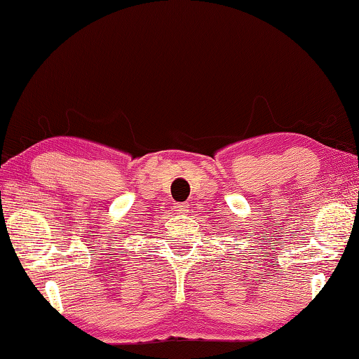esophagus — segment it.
<instances>
[{
  "label": "esophagus",
  "instance_id": "1",
  "mask_svg": "<svg viewBox=\"0 0 359 359\" xmlns=\"http://www.w3.org/2000/svg\"><path fill=\"white\" fill-rule=\"evenodd\" d=\"M175 211L179 214H185L189 211V205H187V203H177V205H175Z\"/></svg>",
  "mask_w": 359,
  "mask_h": 359
}]
</instances>
